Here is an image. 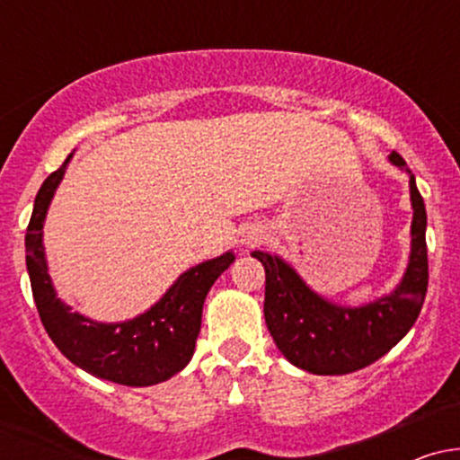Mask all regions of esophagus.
<instances>
[{
  "instance_id": "1",
  "label": "esophagus",
  "mask_w": 460,
  "mask_h": 460,
  "mask_svg": "<svg viewBox=\"0 0 460 460\" xmlns=\"http://www.w3.org/2000/svg\"><path fill=\"white\" fill-rule=\"evenodd\" d=\"M263 240H266V231H263L260 225L244 226V229H242V234H240L242 248H252V246L261 244Z\"/></svg>"
}]
</instances>
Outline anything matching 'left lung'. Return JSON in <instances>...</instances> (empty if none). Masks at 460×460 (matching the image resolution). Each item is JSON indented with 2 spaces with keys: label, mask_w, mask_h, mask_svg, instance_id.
<instances>
[{
  "label": "left lung",
  "mask_w": 460,
  "mask_h": 460,
  "mask_svg": "<svg viewBox=\"0 0 460 460\" xmlns=\"http://www.w3.org/2000/svg\"><path fill=\"white\" fill-rule=\"evenodd\" d=\"M409 175L411 252L406 270L389 294L348 307L309 288L296 268L277 252L252 251L266 268L263 315L274 344L292 366L320 376H340L378 361L411 331L429 289L426 208L413 172L398 153L389 155Z\"/></svg>",
  "instance_id": "left-lung-1"
}]
</instances>
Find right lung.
I'll return each instance as SVG.
<instances>
[{
	"label": "right lung",
	"instance_id": "add662e5",
	"mask_svg": "<svg viewBox=\"0 0 460 460\" xmlns=\"http://www.w3.org/2000/svg\"><path fill=\"white\" fill-rule=\"evenodd\" d=\"M71 157L73 153L43 181L25 234V266L40 322L58 350L93 376L128 387L168 381L192 358L205 296L235 261L234 251L188 268L155 305L131 320L99 322L73 311L71 305L58 298L43 244L47 212Z\"/></svg>",
	"mask_w": 460,
	"mask_h": 460
}]
</instances>
